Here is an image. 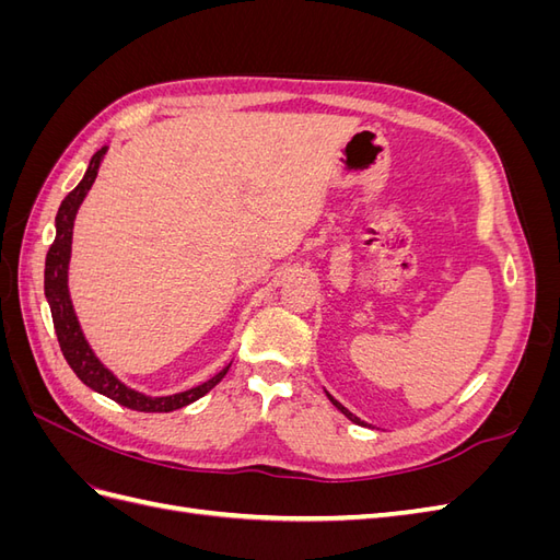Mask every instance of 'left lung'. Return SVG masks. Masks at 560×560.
Listing matches in <instances>:
<instances>
[{
    "label": "left lung",
    "mask_w": 560,
    "mask_h": 560,
    "mask_svg": "<svg viewBox=\"0 0 560 560\" xmlns=\"http://www.w3.org/2000/svg\"><path fill=\"white\" fill-rule=\"evenodd\" d=\"M327 397H329V399H331V404H334V406H336V409H338V411H341V413H346V416H348V418H350V420H352V422H358V425H364V422H362V420H360V418H358V416H352V413H350V411H348V409H346V406H341V404H338V401H336V399H334V397H331V395H327Z\"/></svg>",
    "instance_id": "1"
}]
</instances>
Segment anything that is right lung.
I'll list each match as a JSON object with an SVG mask.
<instances>
[{
    "label": "right lung",
    "mask_w": 560,
    "mask_h": 560,
    "mask_svg": "<svg viewBox=\"0 0 560 560\" xmlns=\"http://www.w3.org/2000/svg\"><path fill=\"white\" fill-rule=\"evenodd\" d=\"M105 154H107V147L95 151L91 163H89L86 175H83V179L60 202L58 214H56V241H54V245L48 247V254H46L44 292H46V301L50 306V315H54V327H56L60 350L65 354L67 364L72 366V371L79 376V381L83 385H89L91 389H95V393L114 399L116 404L128 406V409H132V411L167 413V411L182 409V406L191 404V401L200 399L206 393H210V389L226 376V371H229L231 364L224 366L210 381L200 383L191 389H186V393H177V395H171V397H147V395L138 393V389H132V387H128V385L118 381L112 374V371L95 358V352L91 350L89 341L83 338L79 319H77L74 308H72L70 290H67V266H70L72 231H74L77 210L83 202V198H86V194L91 191V186L97 177V167H100V163H103Z\"/></svg>",
    "instance_id": "1"
}]
</instances>
